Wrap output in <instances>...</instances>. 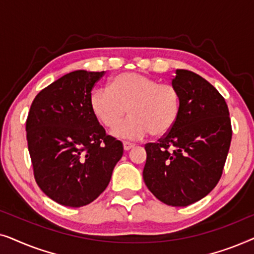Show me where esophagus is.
<instances>
[{
  "label": "esophagus",
  "instance_id": "1",
  "mask_svg": "<svg viewBox=\"0 0 254 254\" xmlns=\"http://www.w3.org/2000/svg\"><path fill=\"white\" fill-rule=\"evenodd\" d=\"M134 147H135L134 143H130V142H127V141L124 142V149H125V150H130V149L134 148Z\"/></svg>",
  "mask_w": 254,
  "mask_h": 254
}]
</instances>
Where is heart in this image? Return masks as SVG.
<instances>
[{
    "label": "heart",
    "mask_w": 254,
    "mask_h": 254,
    "mask_svg": "<svg viewBox=\"0 0 254 254\" xmlns=\"http://www.w3.org/2000/svg\"><path fill=\"white\" fill-rule=\"evenodd\" d=\"M93 114L118 137L140 140L148 133L159 137L169 133L180 114L182 98L176 85L159 83L140 72H123L111 79L109 89H96L90 97Z\"/></svg>",
    "instance_id": "heart-1"
}]
</instances>
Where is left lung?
Returning <instances> with one entry per match:
<instances>
[{"label":"left lung","mask_w":254,"mask_h":254,"mask_svg":"<svg viewBox=\"0 0 254 254\" xmlns=\"http://www.w3.org/2000/svg\"><path fill=\"white\" fill-rule=\"evenodd\" d=\"M172 84L180 92V114L169 133L144 145L143 179L159 201L186 207L220 182L232 128L225 99L203 77L177 69Z\"/></svg>","instance_id":"obj_1"}]
</instances>
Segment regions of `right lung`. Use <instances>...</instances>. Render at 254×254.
Listing matches in <instances>:
<instances>
[{
  "instance_id": "obj_1",
  "label": "right lung",
  "mask_w": 254,
  "mask_h": 254,
  "mask_svg": "<svg viewBox=\"0 0 254 254\" xmlns=\"http://www.w3.org/2000/svg\"><path fill=\"white\" fill-rule=\"evenodd\" d=\"M105 71L65 74L36 96L26 119V140L40 190L65 207H83L109 185L123 143L107 135L90 97Z\"/></svg>"
}]
</instances>
